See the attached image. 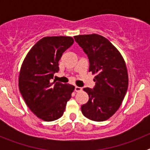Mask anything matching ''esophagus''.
<instances>
[{"label": "esophagus", "instance_id": "34e87169", "mask_svg": "<svg viewBox=\"0 0 150 150\" xmlns=\"http://www.w3.org/2000/svg\"><path fill=\"white\" fill-rule=\"evenodd\" d=\"M83 90V88L81 87H79V86H75L74 87V91H76V92H79V91H81Z\"/></svg>", "mask_w": 150, "mask_h": 150}]
</instances>
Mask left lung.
<instances>
[{"mask_svg": "<svg viewBox=\"0 0 150 150\" xmlns=\"http://www.w3.org/2000/svg\"><path fill=\"white\" fill-rule=\"evenodd\" d=\"M89 61V71L96 74L93 88H83L88 101L81 107L83 114L96 122L108 120L120 108L127 92L128 76L120 52L107 38L98 34L74 37Z\"/></svg>", "mask_w": 150, "mask_h": 150, "instance_id": "8db88e82", "label": "left lung"}]
</instances>
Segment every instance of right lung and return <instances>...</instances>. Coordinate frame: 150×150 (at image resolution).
I'll use <instances>...</instances> for the list:
<instances>
[{
	"instance_id": "obj_1",
	"label": "right lung",
	"mask_w": 150,
	"mask_h": 150,
	"mask_svg": "<svg viewBox=\"0 0 150 150\" xmlns=\"http://www.w3.org/2000/svg\"><path fill=\"white\" fill-rule=\"evenodd\" d=\"M74 40L71 37H46L30 49L21 67L18 87L29 109L46 122L58 120L63 115L74 86L52 83L59 72L62 54Z\"/></svg>"
}]
</instances>
